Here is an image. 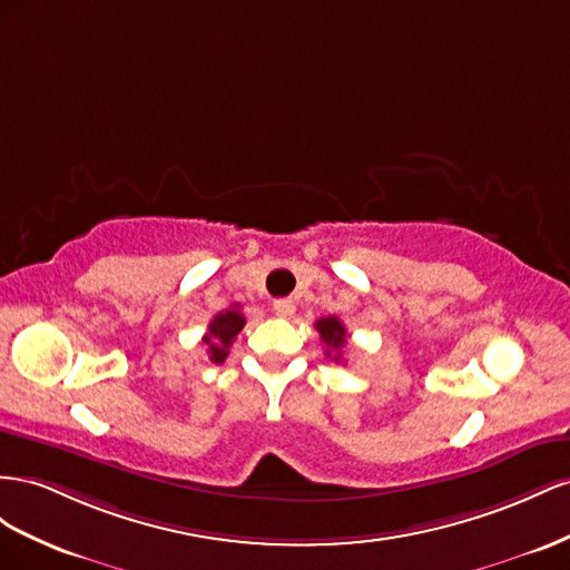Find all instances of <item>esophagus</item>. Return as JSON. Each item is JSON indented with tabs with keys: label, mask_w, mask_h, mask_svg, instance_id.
Listing matches in <instances>:
<instances>
[{
	"label": "esophagus",
	"mask_w": 570,
	"mask_h": 570,
	"mask_svg": "<svg viewBox=\"0 0 570 570\" xmlns=\"http://www.w3.org/2000/svg\"><path fill=\"white\" fill-rule=\"evenodd\" d=\"M272 311H274L276 317H291V315L296 313V303L291 301V298H279V301H274Z\"/></svg>",
	"instance_id": "1"
}]
</instances>
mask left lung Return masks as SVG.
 Returning <instances> with one entry per match:
<instances>
[{"label":"left lung","instance_id":"obj_1","mask_svg":"<svg viewBox=\"0 0 570 570\" xmlns=\"http://www.w3.org/2000/svg\"><path fill=\"white\" fill-rule=\"evenodd\" d=\"M315 330L320 332V338L324 341V346H327V355H334V361H341V351L346 346V327L341 324L338 317L330 315V317H322L315 322Z\"/></svg>","mask_w":570,"mask_h":570}]
</instances>
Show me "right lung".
Returning a JSON list of instances; mask_svg holds the SVG:
<instances>
[{"mask_svg":"<svg viewBox=\"0 0 570 570\" xmlns=\"http://www.w3.org/2000/svg\"><path fill=\"white\" fill-rule=\"evenodd\" d=\"M243 324H246V317L240 315L238 305L226 307V311L217 313L209 322L207 334L203 336V341L207 344V355L213 363H224L226 355H229V346L234 344L236 334L243 330Z\"/></svg>","mask_w":570,"mask_h":570,"instance_id":"add662e5","label":"right lung"}]
</instances>
